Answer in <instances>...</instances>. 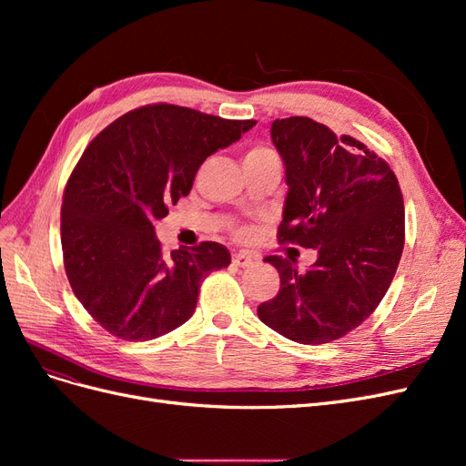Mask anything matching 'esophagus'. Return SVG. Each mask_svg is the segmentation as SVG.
Returning a JSON list of instances; mask_svg holds the SVG:
<instances>
[{
    "instance_id": "obj_1",
    "label": "esophagus",
    "mask_w": 466,
    "mask_h": 466,
    "mask_svg": "<svg viewBox=\"0 0 466 466\" xmlns=\"http://www.w3.org/2000/svg\"><path fill=\"white\" fill-rule=\"evenodd\" d=\"M255 260L257 258L252 257V255H248V252H245V250L235 252V255H233V264L238 266V268H248V266L255 264Z\"/></svg>"
}]
</instances>
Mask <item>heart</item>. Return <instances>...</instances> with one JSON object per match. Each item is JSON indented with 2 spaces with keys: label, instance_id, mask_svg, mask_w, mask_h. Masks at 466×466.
Segmentation results:
<instances>
[{
  "label": "heart",
  "instance_id": "heart-1",
  "mask_svg": "<svg viewBox=\"0 0 466 466\" xmlns=\"http://www.w3.org/2000/svg\"><path fill=\"white\" fill-rule=\"evenodd\" d=\"M266 157H276V153L270 147L264 146H255L250 147L245 155V161H257V159H266Z\"/></svg>",
  "mask_w": 466,
  "mask_h": 466
}]
</instances>
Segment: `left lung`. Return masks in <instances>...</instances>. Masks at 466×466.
Segmentation results:
<instances>
[{"label": "left lung", "instance_id": "1", "mask_svg": "<svg viewBox=\"0 0 466 466\" xmlns=\"http://www.w3.org/2000/svg\"><path fill=\"white\" fill-rule=\"evenodd\" d=\"M288 196L279 243L317 250L298 272L295 258L266 257L279 291L258 319L299 344H329L358 329L390 286L404 248V204L390 167L358 139L307 116L272 122Z\"/></svg>", "mask_w": 466, "mask_h": 466}]
</instances>
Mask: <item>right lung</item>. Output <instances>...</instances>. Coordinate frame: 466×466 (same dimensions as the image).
Returning a JSON list of instances; mask_svg holds the SVG:
<instances>
[{
  "instance_id": "1",
  "label": "right lung",
  "mask_w": 466,
  "mask_h": 466,
  "mask_svg": "<svg viewBox=\"0 0 466 466\" xmlns=\"http://www.w3.org/2000/svg\"><path fill=\"white\" fill-rule=\"evenodd\" d=\"M257 120L177 105L120 116L83 151L62 202V250L76 298L112 336L146 342L185 324L204 278L231 264L219 243L165 255L155 221L188 196L200 165Z\"/></svg>"
}]
</instances>
